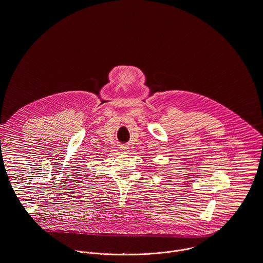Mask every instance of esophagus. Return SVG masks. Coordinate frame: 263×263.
<instances>
[{
  "mask_svg": "<svg viewBox=\"0 0 263 263\" xmlns=\"http://www.w3.org/2000/svg\"><path fill=\"white\" fill-rule=\"evenodd\" d=\"M121 148L124 153H127L129 151V146H127V145H123V146H121Z\"/></svg>",
  "mask_w": 263,
  "mask_h": 263,
  "instance_id": "esophagus-1",
  "label": "esophagus"
}]
</instances>
